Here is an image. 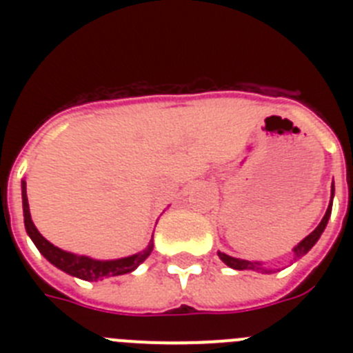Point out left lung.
<instances>
[{
    "label": "left lung",
    "mask_w": 353,
    "mask_h": 353,
    "mask_svg": "<svg viewBox=\"0 0 353 353\" xmlns=\"http://www.w3.org/2000/svg\"><path fill=\"white\" fill-rule=\"evenodd\" d=\"M330 194H332V198H334V182H332V189H330ZM330 212H332V199H330V203H329V208H327L325 215H323V219L320 221V224H318L316 228H314L313 232L310 233V235L305 236L304 240H302L301 244L295 245L293 248V252H295V260L301 256H304L305 252L310 251L311 248H313L314 244L318 242V239H320V235L323 233V230H325L327 223H329V217H330ZM219 254L221 260L224 261V263L228 265V267H232V269L235 270H261L263 274H270L272 270H267L261 267V263H258V261H248V260H240V258H233V256H228V254H224V252H217Z\"/></svg>",
    "instance_id": "obj_1"
}]
</instances>
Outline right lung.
I'll return each instance as SVG.
<instances>
[{
	"label": "right lung",
	"instance_id": "add662e5",
	"mask_svg": "<svg viewBox=\"0 0 353 353\" xmlns=\"http://www.w3.org/2000/svg\"><path fill=\"white\" fill-rule=\"evenodd\" d=\"M23 212L24 226H26L28 235L33 240V244L37 245V249L42 252L43 258L51 261L60 270H63V272L79 277V279H84V281H102L104 277L121 276V274L132 272L134 269H138L139 265L150 256V252L154 249V235H152V240L146 245V249H143L138 254H132V256L120 258V260H93V258L79 256V254H74V252H67L63 249L56 248L49 240H46L40 235V232L35 228L33 221H31L30 205H28L26 196V182H23Z\"/></svg>",
	"mask_w": 353,
	"mask_h": 353
}]
</instances>
